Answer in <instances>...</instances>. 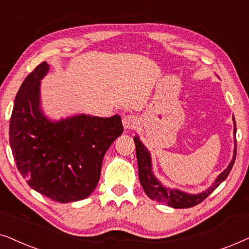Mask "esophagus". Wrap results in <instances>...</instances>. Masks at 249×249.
I'll list each match as a JSON object with an SVG mask.
<instances>
[{"instance_id": "34e87169", "label": "esophagus", "mask_w": 249, "mask_h": 249, "mask_svg": "<svg viewBox=\"0 0 249 249\" xmlns=\"http://www.w3.org/2000/svg\"><path fill=\"white\" fill-rule=\"evenodd\" d=\"M122 124H124V129L130 130V129L136 128V125L138 124V120H137V118L132 114L124 115V117L122 118Z\"/></svg>"}]
</instances>
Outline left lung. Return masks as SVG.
Masks as SVG:
<instances>
[{
  "label": "left lung",
  "instance_id": "8db88e82",
  "mask_svg": "<svg viewBox=\"0 0 249 249\" xmlns=\"http://www.w3.org/2000/svg\"><path fill=\"white\" fill-rule=\"evenodd\" d=\"M234 122V118H233ZM234 134H236V122H234ZM134 142L136 145V155H137V162H138V173H139V181H141L142 189L147 194L149 198L158 200V202L164 203L166 205L173 207V209H188V207H193L197 205V204L202 203L207 196L214 192L224 180L229 176V173L232 169L234 164V160H236L237 154V142L234 144V151H233V158L232 161L229 163L228 168L221 173V175L215 179L213 185L206 189L205 192L196 194V195H192V194H187L185 192H181L179 189H171L169 187H164L152 172V160L151 154H149L148 149L142 144L139 138L136 136L134 137Z\"/></svg>",
  "mask_w": 249,
  "mask_h": 249
}]
</instances>
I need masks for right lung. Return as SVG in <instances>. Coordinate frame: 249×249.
<instances>
[{
    "instance_id": "obj_1",
    "label": "right lung",
    "mask_w": 249,
    "mask_h": 249,
    "mask_svg": "<svg viewBox=\"0 0 249 249\" xmlns=\"http://www.w3.org/2000/svg\"><path fill=\"white\" fill-rule=\"evenodd\" d=\"M43 62L26 77L10 119V145L20 175L37 193L59 203L84 199L96 188L102 162L124 132L120 115H76L50 121L40 110Z\"/></svg>"
}]
</instances>
